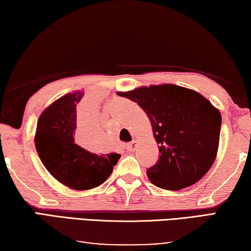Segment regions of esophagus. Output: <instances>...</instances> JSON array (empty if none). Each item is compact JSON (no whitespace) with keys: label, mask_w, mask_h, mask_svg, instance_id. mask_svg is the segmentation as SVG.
Wrapping results in <instances>:
<instances>
[{"label":"esophagus","mask_w":251,"mask_h":251,"mask_svg":"<svg viewBox=\"0 0 251 251\" xmlns=\"http://www.w3.org/2000/svg\"><path fill=\"white\" fill-rule=\"evenodd\" d=\"M136 146H137V140H133L132 142H130V144L126 145V150H128V151H133L134 148H136Z\"/></svg>","instance_id":"1"}]
</instances>
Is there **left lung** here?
<instances>
[{
	"mask_svg": "<svg viewBox=\"0 0 251 251\" xmlns=\"http://www.w3.org/2000/svg\"><path fill=\"white\" fill-rule=\"evenodd\" d=\"M148 115L159 148L157 164L147 169L155 186L178 191L199 182L218 153L221 113L190 88L161 84L121 92Z\"/></svg>",
	"mask_w": 251,
	"mask_h": 251,
	"instance_id": "1",
	"label": "left lung"
}]
</instances>
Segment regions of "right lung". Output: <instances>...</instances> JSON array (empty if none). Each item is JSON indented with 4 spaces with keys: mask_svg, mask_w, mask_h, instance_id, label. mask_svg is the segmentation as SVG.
I'll use <instances>...</instances> for the list:
<instances>
[{
    "mask_svg": "<svg viewBox=\"0 0 251 251\" xmlns=\"http://www.w3.org/2000/svg\"><path fill=\"white\" fill-rule=\"evenodd\" d=\"M83 92L61 96L42 111L37 123L34 145L46 169L55 178L77 191L103 184L117 165L119 153L96 155L75 142L76 107Z\"/></svg>",
    "mask_w": 251,
    "mask_h": 251,
    "instance_id": "right-lung-1",
    "label": "right lung"
}]
</instances>
